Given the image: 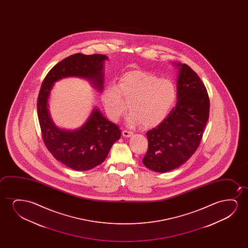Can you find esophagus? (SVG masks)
I'll use <instances>...</instances> for the list:
<instances>
[{
  "label": "esophagus",
  "instance_id": "1",
  "mask_svg": "<svg viewBox=\"0 0 248 248\" xmlns=\"http://www.w3.org/2000/svg\"><path fill=\"white\" fill-rule=\"evenodd\" d=\"M122 135L124 137H130L132 136L133 133L131 131H129V130H123Z\"/></svg>",
  "mask_w": 248,
  "mask_h": 248
}]
</instances>
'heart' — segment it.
I'll list each match as a JSON object with an SVG mask.
<instances>
[{"label":"heart","mask_w":248,"mask_h":248,"mask_svg":"<svg viewBox=\"0 0 248 248\" xmlns=\"http://www.w3.org/2000/svg\"><path fill=\"white\" fill-rule=\"evenodd\" d=\"M177 98L173 82L147 72L131 71L119 78L118 85H107L102 100L109 119L118 121L127 111L126 122L131 127L152 128L163 122Z\"/></svg>","instance_id":"b5f03b06"}]
</instances>
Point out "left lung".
Returning <instances> with one entry per match:
<instances>
[{
	"label": "left lung",
	"mask_w": 248,
	"mask_h": 248,
	"mask_svg": "<svg viewBox=\"0 0 248 248\" xmlns=\"http://www.w3.org/2000/svg\"><path fill=\"white\" fill-rule=\"evenodd\" d=\"M179 68L176 106L156 128L146 133L148 149L142 162L155 172L175 170L200 145L209 118V97L199 76L185 63Z\"/></svg>",
	"instance_id": "8db88e82"
}]
</instances>
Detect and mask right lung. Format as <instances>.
I'll use <instances>...</instances> for the list:
<instances>
[{"label":"right lung","mask_w":248,"mask_h":248,"mask_svg":"<svg viewBox=\"0 0 248 248\" xmlns=\"http://www.w3.org/2000/svg\"><path fill=\"white\" fill-rule=\"evenodd\" d=\"M105 55L76 53L65 58L49 71L37 99V114L45 146L56 159L78 171L92 170L103 163L113 143L120 139L119 126L93 109L84 125L75 130L59 129L48 111V98L55 82L67 77L88 79L99 92L103 89Z\"/></svg>","instance_id":"obj_1"}]
</instances>
